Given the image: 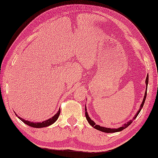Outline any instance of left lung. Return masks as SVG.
<instances>
[{
	"label": "left lung",
	"mask_w": 158,
	"mask_h": 158,
	"mask_svg": "<svg viewBox=\"0 0 158 158\" xmlns=\"http://www.w3.org/2000/svg\"><path fill=\"white\" fill-rule=\"evenodd\" d=\"M148 81H149V76L148 75H147V77H146V80H145V84H146V89H145V94H144V98H143V102L141 104V106L140 108H139V109L138 110L137 112L136 113V114L135 115V116L133 117V118L129 120V122L127 123H124L122 127H120L119 128H117V129H111V128H107V127H101L99 125V124H96V123L94 122V120H91L90 118V117L89 116V115H88V113L87 112V108L85 106V117H86V119L87 120L88 123H89L91 127H93L94 128H95V129L98 130V131H100L102 132H104V133H116V132H120L121 131L124 130V129H126L127 127H129L130 124L133 123V121L137 118V116H138V114H139V112H141V109L143 108V106L144 105V103H145V99H146V96H147V89H148Z\"/></svg>",
	"instance_id": "1"
}]
</instances>
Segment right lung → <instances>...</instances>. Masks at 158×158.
I'll use <instances>...</instances> for the list:
<instances>
[{"instance_id":"right-lung-1","label":"right lung","mask_w":158,"mask_h":158,"mask_svg":"<svg viewBox=\"0 0 158 158\" xmlns=\"http://www.w3.org/2000/svg\"><path fill=\"white\" fill-rule=\"evenodd\" d=\"M60 113V110L59 109L56 114H54L52 117V118H50L46 120L43 121V122H41V123H33V122H31V121L26 120H25L23 118H20V117L18 116L17 115V114L15 112V115L22 121V122L24 123L25 124H27V125H28L29 127H34V128H43V127H48V126L51 125V124H52L53 123L56 122L58 117H59Z\"/></svg>"}]
</instances>
